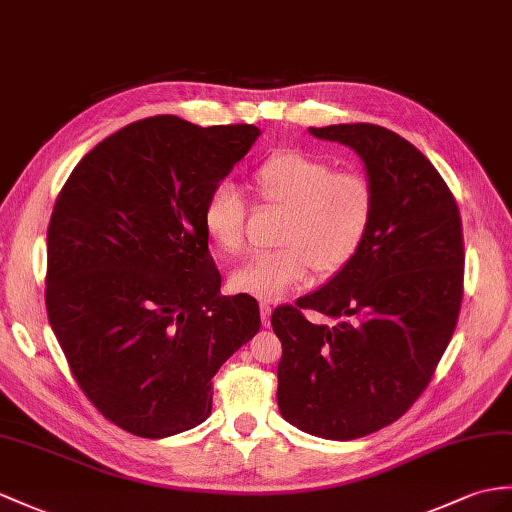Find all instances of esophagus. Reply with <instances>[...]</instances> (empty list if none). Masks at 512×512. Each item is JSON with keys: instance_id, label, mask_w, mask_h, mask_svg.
Masks as SVG:
<instances>
[{"instance_id": "1", "label": "esophagus", "mask_w": 512, "mask_h": 512, "mask_svg": "<svg viewBox=\"0 0 512 512\" xmlns=\"http://www.w3.org/2000/svg\"><path fill=\"white\" fill-rule=\"evenodd\" d=\"M271 306L267 302H260V319H263V326L269 328L271 326Z\"/></svg>"}]
</instances>
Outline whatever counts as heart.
Here are the masks:
<instances>
[{
  "mask_svg": "<svg viewBox=\"0 0 512 512\" xmlns=\"http://www.w3.org/2000/svg\"><path fill=\"white\" fill-rule=\"evenodd\" d=\"M263 202L284 208L280 249L258 254L230 278L234 291L280 299L304 284L315 267L330 278L352 263L371 230L376 195L367 176L334 171L330 162L302 152L269 156L254 173ZM202 223L219 252L236 256L245 247V204L232 182L210 191Z\"/></svg>",
  "mask_w": 512,
  "mask_h": 512,
  "instance_id": "b5f03b06",
  "label": "heart"
}]
</instances>
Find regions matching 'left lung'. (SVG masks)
<instances>
[{
  "mask_svg": "<svg viewBox=\"0 0 512 512\" xmlns=\"http://www.w3.org/2000/svg\"><path fill=\"white\" fill-rule=\"evenodd\" d=\"M308 132L354 149L376 210L350 265L273 310L278 408L302 432L352 441L400 419L439 365L463 299V228L439 171L400 134L373 123ZM302 307L335 323L310 324Z\"/></svg>",
  "mask_w": 512,
  "mask_h": 512,
  "instance_id": "8db88e82",
  "label": "left lung"
}]
</instances>
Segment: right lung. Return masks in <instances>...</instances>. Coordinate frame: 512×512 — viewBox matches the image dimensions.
<instances>
[{
	"label": "right lung",
	"instance_id": "add662e5",
	"mask_svg": "<svg viewBox=\"0 0 512 512\" xmlns=\"http://www.w3.org/2000/svg\"><path fill=\"white\" fill-rule=\"evenodd\" d=\"M260 136L160 115L71 171L47 230V317L84 395L119 428L165 439L206 421L219 367L260 330L219 295L202 210Z\"/></svg>",
	"mask_w": 512,
	"mask_h": 512
}]
</instances>
